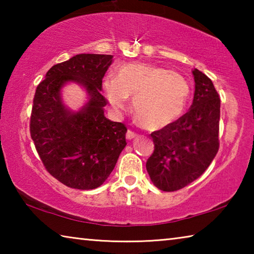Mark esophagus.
I'll list each match as a JSON object with an SVG mask.
<instances>
[{
	"label": "esophagus",
	"instance_id": "34e87169",
	"mask_svg": "<svg viewBox=\"0 0 254 254\" xmlns=\"http://www.w3.org/2000/svg\"><path fill=\"white\" fill-rule=\"evenodd\" d=\"M135 136H136V133L134 131H132V130H130V128H128V130L127 131V140H132V139H134Z\"/></svg>",
	"mask_w": 254,
	"mask_h": 254
}]
</instances>
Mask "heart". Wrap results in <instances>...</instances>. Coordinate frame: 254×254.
Here are the masks:
<instances>
[{
  "label": "heart",
  "mask_w": 254,
  "mask_h": 254,
  "mask_svg": "<svg viewBox=\"0 0 254 254\" xmlns=\"http://www.w3.org/2000/svg\"><path fill=\"white\" fill-rule=\"evenodd\" d=\"M106 98L115 110H124L127 97L133 98V112L141 126L159 130L180 118L190 88L177 71L149 64H126L115 78L104 81Z\"/></svg>",
  "instance_id": "1"
}]
</instances>
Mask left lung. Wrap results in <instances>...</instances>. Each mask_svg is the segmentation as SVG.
I'll return each instance as SVG.
<instances>
[{"mask_svg":"<svg viewBox=\"0 0 254 254\" xmlns=\"http://www.w3.org/2000/svg\"><path fill=\"white\" fill-rule=\"evenodd\" d=\"M195 94L190 109L170 126L151 133L153 153L147 171L163 191L179 190L204 174L220 148L221 100L207 76L192 70Z\"/></svg>","mask_w":254,"mask_h":254,"instance_id":"8db88e82","label":"left lung"}]
</instances>
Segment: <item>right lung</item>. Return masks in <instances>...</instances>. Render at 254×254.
I'll use <instances>...</instances> for the list:
<instances>
[{
	"label": "right lung",
	"instance_id": "add662e5",
	"mask_svg": "<svg viewBox=\"0 0 254 254\" xmlns=\"http://www.w3.org/2000/svg\"><path fill=\"white\" fill-rule=\"evenodd\" d=\"M113 56L80 54L57 64L38 85L30 118V134L46 170L75 189L100 187L127 145V127L104 117L102 79ZM67 81L83 84L90 101L78 112L62 104L60 89Z\"/></svg>",
	"mask_w": 254,
	"mask_h": 254
}]
</instances>
